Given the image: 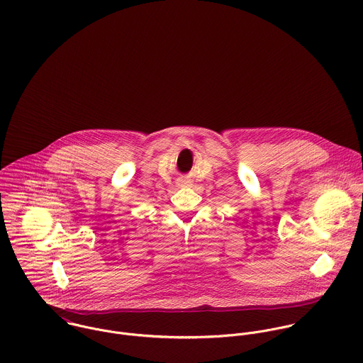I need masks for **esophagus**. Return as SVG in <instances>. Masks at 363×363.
<instances>
[{
	"instance_id": "34e87169",
	"label": "esophagus",
	"mask_w": 363,
	"mask_h": 363,
	"mask_svg": "<svg viewBox=\"0 0 363 363\" xmlns=\"http://www.w3.org/2000/svg\"><path fill=\"white\" fill-rule=\"evenodd\" d=\"M192 184H191V181L189 179H181L179 182H178V186L179 188H186V186H191Z\"/></svg>"
}]
</instances>
